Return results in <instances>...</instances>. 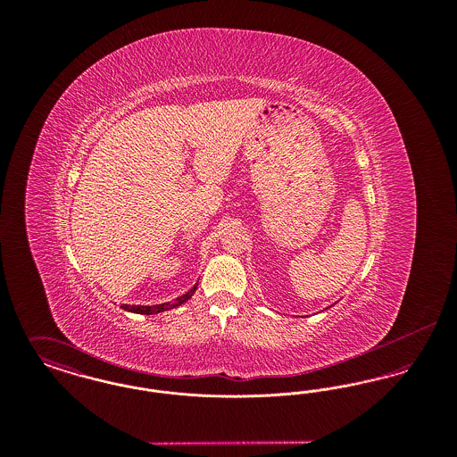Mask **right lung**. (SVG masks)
<instances>
[{"label":"right lung","instance_id":"right-lung-1","mask_svg":"<svg viewBox=\"0 0 457 457\" xmlns=\"http://www.w3.org/2000/svg\"><path fill=\"white\" fill-rule=\"evenodd\" d=\"M196 286H198V283H195V286H194L190 291H187L185 295L178 296L176 300H173V302H168V303L153 304V306H149V304H121V308H123V310H127V312H133V313L155 315V313H161V312L171 310V308H176V306H179V304L188 302V300L194 296V293L196 291Z\"/></svg>","mask_w":457,"mask_h":457}]
</instances>
